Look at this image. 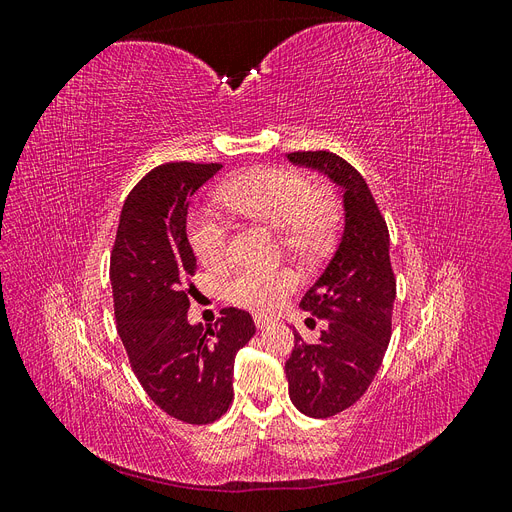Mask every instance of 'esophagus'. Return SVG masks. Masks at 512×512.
Returning a JSON list of instances; mask_svg holds the SVG:
<instances>
[{
	"instance_id": "1",
	"label": "esophagus",
	"mask_w": 512,
	"mask_h": 512,
	"mask_svg": "<svg viewBox=\"0 0 512 512\" xmlns=\"http://www.w3.org/2000/svg\"><path fill=\"white\" fill-rule=\"evenodd\" d=\"M254 324H256V329H260V331H267V329H271V327H275V320L273 318H267V316H254Z\"/></svg>"
}]
</instances>
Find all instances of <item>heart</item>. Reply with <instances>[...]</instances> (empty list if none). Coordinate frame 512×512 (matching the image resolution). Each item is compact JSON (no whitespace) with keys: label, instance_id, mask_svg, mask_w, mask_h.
Listing matches in <instances>:
<instances>
[{"label":"heart","instance_id":"heart-1","mask_svg":"<svg viewBox=\"0 0 512 512\" xmlns=\"http://www.w3.org/2000/svg\"><path fill=\"white\" fill-rule=\"evenodd\" d=\"M220 200L247 218L275 230H284L292 250L312 252L327 241L335 220L333 200L327 192L312 190L309 181L292 170L252 168L228 179ZM190 245L207 267H220L228 258V228L211 211H198L188 224ZM297 286V275L288 269H243L228 284V297L241 307L271 312Z\"/></svg>","mask_w":512,"mask_h":512}]
</instances>
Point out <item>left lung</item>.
<instances>
[{"instance_id": "1", "label": "left lung", "mask_w": 512, "mask_h": 512, "mask_svg": "<svg viewBox=\"0 0 512 512\" xmlns=\"http://www.w3.org/2000/svg\"><path fill=\"white\" fill-rule=\"evenodd\" d=\"M286 158L342 190V237L299 303L303 312L327 320V329L316 344H305L294 331L286 361L292 404L307 416L327 418L361 399L389 346L395 303L389 230L365 179L344 158L329 151H297Z\"/></svg>"}]
</instances>
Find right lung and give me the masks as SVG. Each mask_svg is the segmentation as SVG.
I'll return each instance as SVG.
<instances>
[{
	"label": "right lung",
	"instance_id": "obj_1",
	"mask_svg": "<svg viewBox=\"0 0 512 512\" xmlns=\"http://www.w3.org/2000/svg\"><path fill=\"white\" fill-rule=\"evenodd\" d=\"M222 166L170 162L153 168L121 209L111 256L117 333L132 371L166 414L207 425L230 408L237 352L256 333L243 309H222L215 327L188 320L192 194Z\"/></svg>",
	"mask_w": 512,
	"mask_h": 512
}]
</instances>
